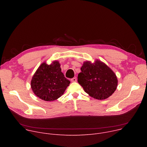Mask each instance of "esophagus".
<instances>
[{
    "mask_svg": "<svg viewBox=\"0 0 147 147\" xmlns=\"http://www.w3.org/2000/svg\"><path fill=\"white\" fill-rule=\"evenodd\" d=\"M71 82H76L77 81V78L76 77H74V78L71 79Z\"/></svg>",
    "mask_w": 147,
    "mask_h": 147,
    "instance_id": "34e87169",
    "label": "esophagus"
}]
</instances>
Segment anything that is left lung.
<instances>
[{"label": "left lung", "mask_w": 147, "mask_h": 147, "mask_svg": "<svg viewBox=\"0 0 147 147\" xmlns=\"http://www.w3.org/2000/svg\"><path fill=\"white\" fill-rule=\"evenodd\" d=\"M78 74V82L91 96L99 100L107 99L115 91L117 78L114 72L99 60L94 63L85 61Z\"/></svg>", "instance_id": "left-lung-1"}]
</instances>
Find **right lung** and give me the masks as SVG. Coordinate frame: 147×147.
Listing matches in <instances>:
<instances>
[{"instance_id": "obj_1", "label": "right lung", "mask_w": 147, "mask_h": 147, "mask_svg": "<svg viewBox=\"0 0 147 147\" xmlns=\"http://www.w3.org/2000/svg\"><path fill=\"white\" fill-rule=\"evenodd\" d=\"M59 61L51 65L43 63L32 77L31 86L34 93L45 101H53L60 97L70 81L61 72Z\"/></svg>"}]
</instances>
